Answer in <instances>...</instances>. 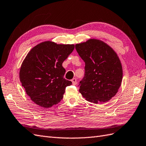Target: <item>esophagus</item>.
Returning a JSON list of instances; mask_svg holds the SVG:
<instances>
[{"instance_id": "esophagus-1", "label": "esophagus", "mask_w": 146, "mask_h": 146, "mask_svg": "<svg viewBox=\"0 0 146 146\" xmlns=\"http://www.w3.org/2000/svg\"><path fill=\"white\" fill-rule=\"evenodd\" d=\"M72 84L74 85H76L77 84V79L76 78H74L72 79Z\"/></svg>"}]
</instances>
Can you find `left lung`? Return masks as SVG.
I'll return each mask as SVG.
<instances>
[{"instance_id":"left-lung-1","label":"left lung","mask_w":146,"mask_h":146,"mask_svg":"<svg viewBox=\"0 0 146 146\" xmlns=\"http://www.w3.org/2000/svg\"><path fill=\"white\" fill-rule=\"evenodd\" d=\"M76 49L85 63L79 92L89 102H108L118 92L123 78L119 56L111 46L98 39L77 44Z\"/></svg>"}]
</instances>
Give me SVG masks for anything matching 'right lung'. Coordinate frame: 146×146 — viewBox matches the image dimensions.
Masks as SVG:
<instances>
[{
	"instance_id": "right-lung-1",
	"label": "right lung",
	"mask_w": 146,
	"mask_h": 146,
	"mask_svg": "<svg viewBox=\"0 0 146 146\" xmlns=\"http://www.w3.org/2000/svg\"><path fill=\"white\" fill-rule=\"evenodd\" d=\"M74 49L73 44L45 41L31 50L21 64L19 79L26 94L35 104L49 108L63 98L72 82L65 79L63 61Z\"/></svg>"
}]
</instances>
